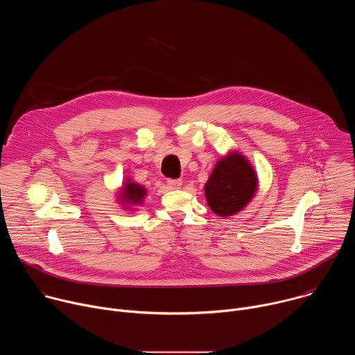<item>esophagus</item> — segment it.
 Wrapping results in <instances>:
<instances>
[{"label":"esophagus","instance_id":"34e87169","mask_svg":"<svg viewBox=\"0 0 355 355\" xmlns=\"http://www.w3.org/2000/svg\"><path fill=\"white\" fill-rule=\"evenodd\" d=\"M167 185L170 189H180L182 185V181L180 178H168Z\"/></svg>","mask_w":355,"mask_h":355}]
</instances>
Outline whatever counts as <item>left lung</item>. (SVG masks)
<instances>
[{"label": "left lung", "instance_id": "1", "mask_svg": "<svg viewBox=\"0 0 355 355\" xmlns=\"http://www.w3.org/2000/svg\"><path fill=\"white\" fill-rule=\"evenodd\" d=\"M257 191V175L240 153L219 160L205 185L209 208L219 216L240 212Z\"/></svg>", "mask_w": 355, "mask_h": 355}]
</instances>
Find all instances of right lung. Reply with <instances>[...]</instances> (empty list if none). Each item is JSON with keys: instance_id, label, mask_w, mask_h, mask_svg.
Masks as SVG:
<instances>
[{"instance_id": "right-lung-1", "label": "right lung", "mask_w": 355, "mask_h": 355, "mask_svg": "<svg viewBox=\"0 0 355 355\" xmlns=\"http://www.w3.org/2000/svg\"><path fill=\"white\" fill-rule=\"evenodd\" d=\"M146 188L135 184L132 181L125 182L122 191H121V199L122 204L126 205H137V204H143V199L146 196Z\"/></svg>"}]
</instances>
